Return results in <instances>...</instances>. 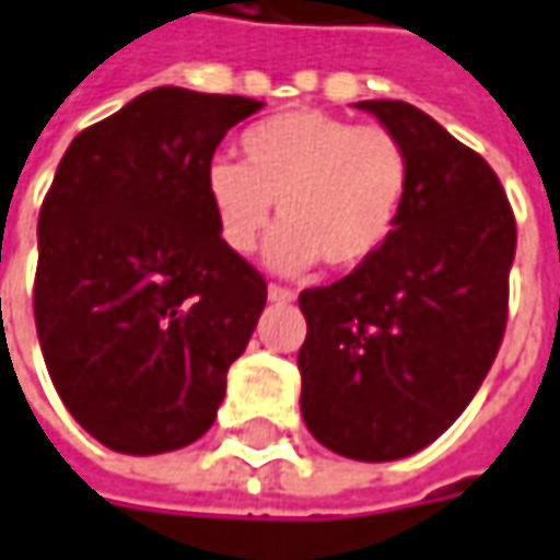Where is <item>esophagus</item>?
<instances>
[{
	"label": "esophagus",
	"mask_w": 560,
	"mask_h": 560,
	"mask_svg": "<svg viewBox=\"0 0 560 560\" xmlns=\"http://www.w3.org/2000/svg\"><path fill=\"white\" fill-rule=\"evenodd\" d=\"M266 296H269L272 303H291V300H296L294 291H288V288H281V284H269V288H266Z\"/></svg>",
	"instance_id": "1"
}]
</instances>
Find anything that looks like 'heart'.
Masks as SVG:
<instances>
[{"label": "heart", "instance_id": "heart-1", "mask_svg": "<svg viewBox=\"0 0 560 560\" xmlns=\"http://www.w3.org/2000/svg\"><path fill=\"white\" fill-rule=\"evenodd\" d=\"M242 165L217 159L205 192L232 254H250L272 220L266 264L303 272L318 260L349 272L371 264L401 223L410 155L386 128H361L318 109H294L250 125Z\"/></svg>", "mask_w": 560, "mask_h": 560}]
</instances>
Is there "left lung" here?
I'll return each instance as SVG.
<instances>
[{"label": "left lung", "instance_id": "obj_1", "mask_svg": "<svg viewBox=\"0 0 560 560\" xmlns=\"http://www.w3.org/2000/svg\"><path fill=\"white\" fill-rule=\"evenodd\" d=\"M405 143L410 192L389 245L300 294V410L361 463L423 451L466 410L500 352L515 214L488 162L405 101L355 104Z\"/></svg>", "mask_w": 560, "mask_h": 560}]
</instances>
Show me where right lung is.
<instances>
[{
	"label": "right lung",
	"instance_id": "right-lung-1",
	"mask_svg": "<svg viewBox=\"0 0 560 560\" xmlns=\"http://www.w3.org/2000/svg\"><path fill=\"white\" fill-rule=\"evenodd\" d=\"M260 106L143 91L57 165L39 211L36 334L60 401L109 451L199 441L257 328L266 281L223 245L205 171Z\"/></svg>",
	"mask_w": 560,
	"mask_h": 560
}]
</instances>
